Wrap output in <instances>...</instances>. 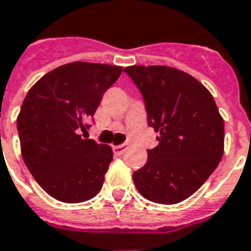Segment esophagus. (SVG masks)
I'll use <instances>...</instances> for the list:
<instances>
[{"instance_id": "1", "label": "esophagus", "mask_w": 251, "mask_h": 251, "mask_svg": "<svg viewBox=\"0 0 251 251\" xmlns=\"http://www.w3.org/2000/svg\"><path fill=\"white\" fill-rule=\"evenodd\" d=\"M127 150V145H117L113 146V152L116 154V155H122L124 151Z\"/></svg>"}]
</instances>
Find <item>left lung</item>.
I'll return each mask as SVG.
<instances>
[{"label":"left lung","mask_w":251,"mask_h":251,"mask_svg":"<svg viewBox=\"0 0 251 251\" xmlns=\"http://www.w3.org/2000/svg\"><path fill=\"white\" fill-rule=\"evenodd\" d=\"M139 88L147 123L159 134L147 162L132 174L142 196L177 204L192 196L218 168L225 151V122L212 94L191 74L169 66L124 69Z\"/></svg>","instance_id":"left-lung-1"}]
</instances>
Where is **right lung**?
<instances>
[{
    "label": "right lung",
    "mask_w": 251,
    "mask_h": 251,
    "mask_svg": "<svg viewBox=\"0 0 251 251\" xmlns=\"http://www.w3.org/2000/svg\"><path fill=\"white\" fill-rule=\"evenodd\" d=\"M122 70L67 63L40 78L23 101L17 116L21 155L37 184L59 201L82 202L100 192L113 151L81 132Z\"/></svg>",
    "instance_id": "obj_1"
}]
</instances>
